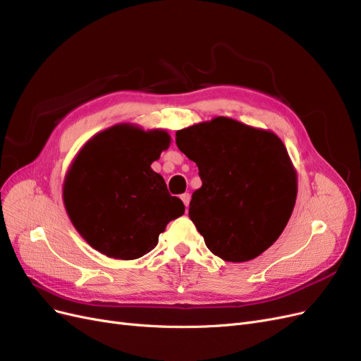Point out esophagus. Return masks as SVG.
Instances as JSON below:
<instances>
[{"mask_svg": "<svg viewBox=\"0 0 361 361\" xmlns=\"http://www.w3.org/2000/svg\"><path fill=\"white\" fill-rule=\"evenodd\" d=\"M180 199H182V202H183L185 207H187V211H188V206H190V200H191V194H190V192H183V194L180 195Z\"/></svg>", "mask_w": 361, "mask_h": 361, "instance_id": "34e87169", "label": "esophagus"}]
</instances>
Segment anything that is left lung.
Returning a JSON list of instances; mask_svg holds the SVG:
<instances>
[{"label": "left lung", "instance_id": "8db88e82", "mask_svg": "<svg viewBox=\"0 0 361 361\" xmlns=\"http://www.w3.org/2000/svg\"><path fill=\"white\" fill-rule=\"evenodd\" d=\"M176 145L199 167L188 215L215 256L247 262L277 241L297 200V171L274 133L215 117L178 130Z\"/></svg>", "mask_w": 361, "mask_h": 361}]
</instances>
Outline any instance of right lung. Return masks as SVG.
I'll list each match as a JSON object with an SVG mask.
<instances>
[{
  "mask_svg": "<svg viewBox=\"0 0 361 361\" xmlns=\"http://www.w3.org/2000/svg\"><path fill=\"white\" fill-rule=\"evenodd\" d=\"M170 140L166 130L122 123L96 134L75 157L63 200L72 224L94 250L114 259H138L183 215L182 200L150 169Z\"/></svg>",
  "mask_w": 361,
  "mask_h": 361,
  "instance_id": "1",
  "label": "right lung"
}]
</instances>
